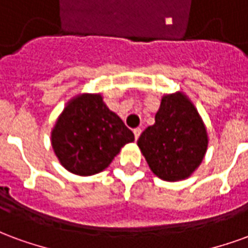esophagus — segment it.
Here are the masks:
<instances>
[{
  "mask_svg": "<svg viewBox=\"0 0 248 248\" xmlns=\"http://www.w3.org/2000/svg\"><path fill=\"white\" fill-rule=\"evenodd\" d=\"M140 133H142V129H140V127H137V129H134V137H135V140H138V138H140Z\"/></svg>",
  "mask_w": 248,
  "mask_h": 248,
  "instance_id": "1",
  "label": "esophagus"
}]
</instances>
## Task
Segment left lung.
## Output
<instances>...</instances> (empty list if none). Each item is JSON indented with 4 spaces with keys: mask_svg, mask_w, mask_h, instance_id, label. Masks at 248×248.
<instances>
[{
    "mask_svg": "<svg viewBox=\"0 0 248 248\" xmlns=\"http://www.w3.org/2000/svg\"><path fill=\"white\" fill-rule=\"evenodd\" d=\"M138 146L151 171L163 181L190 177L207 150V133L202 119L181 93L163 97L155 124L140 134Z\"/></svg>",
    "mask_w": 248,
    "mask_h": 248,
    "instance_id": "8db88e82",
    "label": "left lung"
}]
</instances>
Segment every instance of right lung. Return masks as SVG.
Wrapping results in <instances>:
<instances>
[{
  "label": "right lung",
  "instance_id": "obj_1",
  "mask_svg": "<svg viewBox=\"0 0 248 248\" xmlns=\"http://www.w3.org/2000/svg\"><path fill=\"white\" fill-rule=\"evenodd\" d=\"M133 131L110 111L101 95H79L63 110L51 133V145L62 166L78 175H93L111 163Z\"/></svg>",
  "mask_w": 248,
  "mask_h": 248
}]
</instances>
